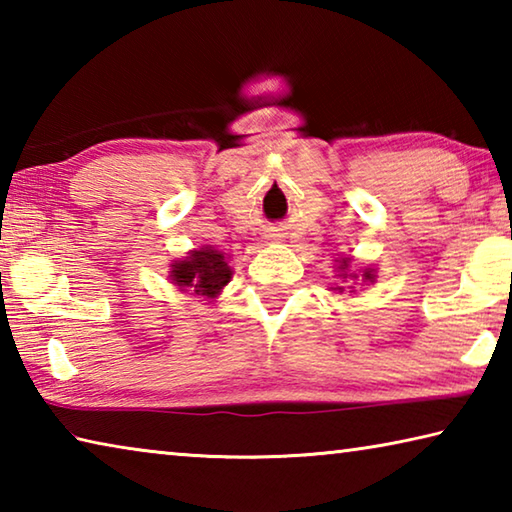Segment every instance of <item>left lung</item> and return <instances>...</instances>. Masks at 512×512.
Instances as JSON below:
<instances>
[{
	"mask_svg": "<svg viewBox=\"0 0 512 512\" xmlns=\"http://www.w3.org/2000/svg\"><path fill=\"white\" fill-rule=\"evenodd\" d=\"M345 266H348V262H345V259H343L341 268H345ZM343 275H345V273H343ZM363 277H366V280H370V282H372V271H366V273H363Z\"/></svg>",
	"mask_w": 512,
	"mask_h": 512,
	"instance_id": "1",
	"label": "left lung"
}]
</instances>
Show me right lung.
Wrapping results in <instances>:
<instances>
[{"label":"right lung","instance_id":"right-lung-1","mask_svg":"<svg viewBox=\"0 0 512 512\" xmlns=\"http://www.w3.org/2000/svg\"><path fill=\"white\" fill-rule=\"evenodd\" d=\"M171 277L178 287H192L198 296L214 298L230 282L232 271L221 253L212 248H201L194 250L183 262L173 264Z\"/></svg>","mask_w":512,"mask_h":512}]
</instances>
